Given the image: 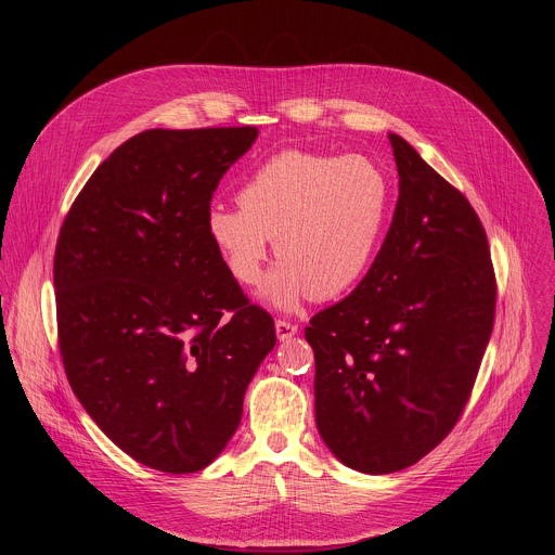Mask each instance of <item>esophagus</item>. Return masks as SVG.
Listing matches in <instances>:
<instances>
[{
    "label": "esophagus",
    "instance_id": "34e87169",
    "mask_svg": "<svg viewBox=\"0 0 555 555\" xmlns=\"http://www.w3.org/2000/svg\"><path fill=\"white\" fill-rule=\"evenodd\" d=\"M274 327H276V338L279 340H289L298 332V325H294L289 321H281V319L274 323Z\"/></svg>",
    "mask_w": 555,
    "mask_h": 555
}]
</instances>
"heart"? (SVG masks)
<instances>
[{
	"label": "heart",
	"mask_w": 555,
	"mask_h": 555,
	"mask_svg": "<svg viewBox=\"0 0 555 555\" xmlns=\"http://www.w3.org/2000/svg\"><path fill=\"white\" fill-rule=\"evenodd\" d=\"M240 206H210L206 230L228 272L257 285L276 240L283 261L261 296L279 309L330 300L369 270L390 206L384 171L364 155L281 151L255 169Z\"/></svg>",
	"instance_id": "obj_1"
}]
</instances>
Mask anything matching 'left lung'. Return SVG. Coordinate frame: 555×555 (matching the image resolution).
<instances>
[{"mask_svg": "<svg viewBox=\"0 0 555 555\" xmlns=\"http://www.w3.org/2000/svg\"><path fill=\"white\" fill-rule=\"evenodd\" d=\"M400 197L360 285L309 321L315 426L347 467L404 469L459 422L494 327L488 234L398 133Z\"/></svg>", "mask_w": 555, "mask_h": 555, "instance_id": "obj_1", "label": "left lung"}]
</instances>
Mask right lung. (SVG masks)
Wrapping results in <instances>:
<instances>
[{
    "mask_svg": "<svg viewBox=\"0 0 555 555\" xmlns=\"http://www.w3.org/2000/svg\"><path fill=\"white\" fill-rule=\"evenodd\" d=\"M257 135L142 131L92 173L61 225L67 382L96 426L153 469L191 474L219 456L276 345L272 315L250 305L206 230L219 180Z\"/></svg>",
    "mask_w": 555,
    "mask_h": 555,
    "instance_id": "right-lung-1",
    "label": "right lung"
}]
</instances>
